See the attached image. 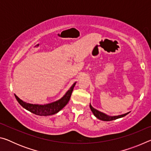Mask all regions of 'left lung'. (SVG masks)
<instances>
[{
    "label": "left lung",
    "instance_id": "1",
    "mask_svg": "<svg viewBox=\"0 0 151 151\" xmlns=\"http://www.w3.org/2000/svg\"><path fill=\"white\" fill-rule=\"evenodd\" d=\"M90 109L91 110V111L93 112L94 115L95 116L97 119H100V120H101V121H113V120H116L117 119L122 118V117L126 116L127 114H128L130 112H127V113L122 114H121V115H118V116H109V115H107V114H106L105 113H103V112H102L101 111H98V110H96L94 108H93L91 104H90Z\"/></svg>",
    "mask_w": 151,
    "mask_h": 151
}]
</instances>
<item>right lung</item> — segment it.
Masks as SVG:
<instances>
[{"mask_svg":"<svg viewBox=\"0 0 151 151\" xmlns=\"http://www.w3.org/2000/svg\"><path fill=\"white\" fill-rule=\"evenodd\" d=\"M76 82H75L73 85L70 86V88L68 89V91L66 92L65 95L59 100L57 101L52 102V103L45 104H30L27 103L26 102L22 101L20 99L16 94H14L15 98L19 102V103L23 108L27 109V111L32 112L33 114H37L39 116H50L52 114H57L59 112L60 110H62L65 107L68 101L70 100L71 94L73 91V88L75 87Z\"/></svg>","mask_w":151,"mask_h":151,"instance_id":"1","label":"right lung"}]
</instances>
